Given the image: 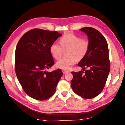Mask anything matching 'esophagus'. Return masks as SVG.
<instances>
[{
    "label": "esophagus",
    "instance_id": "esophagus-1",
    "mask_svg": "<svg viewBox=\"0 0 125 125\" xmlns=\"http://www.w3.org/2000/svg\"><path fill=\"white\" fill-rule=\"evenodd\" d=\"M69 72L68 71H65V70H63V74H66V73H68Z\"/></svg>",
    "mask_w": 125,
    "mask_h": 125
}]
</instances>
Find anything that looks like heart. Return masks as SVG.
Segmentation results:
<instances>
[{
    "label": "heart",
    "instance_id": "1",
    "mask_svg": "<svg viewBox=\"0 0 125 125\" xmlns=\"http://www.w3.org/2000/svg\"><path fill=\"white\" fill-rule=\"evenodd\" d=\"M60 43H52L50 51L52 57L59 60L63 54V50H66L64 57L58 61L56 67L58 68L68 70L76 62L85 57L89 50V41L86 39H82L78 36L68 33L60 39Z\"/></svg>",
    "mask_w": 125,
    "mask_h": 125
}]
</instances>
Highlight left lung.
Returning <instances> with one entry per match:
<instances>
[{"label":"left lung","mask_w":125,"mask_h":125,"mask_svg":"<svg viewBox=\"0 0 125 125\" xmlns=\"http://www.w3.org/2000/svg\"><path fill=\"white\" fill-rule=\"evenodd\" d=\"M80 30L88 35L90 47L78 64L83 71L71 72V86L75 94L89 99L98 96L105 85L110 69L109 48L104 36L95 29L86 27Z\"/></svg>","instance_id":"1"}]
</instances>
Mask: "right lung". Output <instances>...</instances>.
I'll return each instance as SVG.
<instances>
[{"label": "right lung", "mask_w": 125, "mask_h": 125, "mask_svg": "<svg viewBox=\"0 0 125 125\" xmlns=\"http://www.w3.org/2000/svg\"><path fill=\"white\" fill-rule=\"evenodd\" d=\"M57 31L34 29L27 31L17 44L15 54V69L23 90L37 100H47L56 92L63 75L60 69L51 72L54 64L50 48L62 36Z\"/></svg>", "instance_id": "obj_1"}]
</instances>
